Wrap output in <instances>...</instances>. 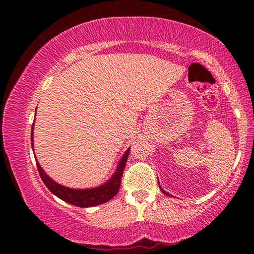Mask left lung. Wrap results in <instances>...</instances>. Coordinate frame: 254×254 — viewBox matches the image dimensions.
<instances>
[{"mask_svg": "<svg viewBox=\"0 0 254 254\" xmlns=\"http://www.w3.org/2000/svg\"><path fill=\"white\" fill-rule=\"evenodd\" d=\"M159 190H162V192H163V193H164V194H165V195H170V194H169V193H166V192H165V190H163V189H162V187H161V186H159Z\"/></svg>", "mask_w": 254, "mask_h": 254, "instance_id": "obj_1", "label": "left lung"}]
</instances>
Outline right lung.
Masks as SVG:
<instances>
[{
    "label": "right lung",
    "instance_id": "right-lung-1",
    "mask_svg": "<svg viewBox=\"0 0 254 254\" xmlns=\"http://www.w3.org/2000/svg\"><path fill=\"white\" fill-rule=\"evenodd\" d=\"M34 125V124H33ZM33 126L31 128V144L33 148ZM130 148H128L123 157L120 158L119 163H118L116 171L111 178L107 180L106 183L102 184V185L97 187H91V189H70V187L64 186L61 184H58L44 171L41 168L39 162L37 161V168L39 171L40 178L48 190L58 196L59 199L65 201V202L74 204V206L86 208V207H93L102 204L104 202H107L112 197L116 195L119 190L120 183H121V176H123L125 165H126L128 155H129Z\"/></svg>",
    "mask_w": 254,
    "mask_h": 254
}]
</instances>
